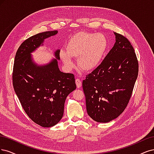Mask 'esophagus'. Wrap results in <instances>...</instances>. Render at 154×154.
<instances>
[{"instance_id": "esophagus-1", "label": "esophagus", "mask_w": 154, "mask_h": 154, "mask_svg": "<svg viewBox=\"0 0 154 154\" xmlns=\"http://www.w3.org/2000/svg\"><path fill=\"white\" fill-rule=\"evenodd\" d=\"M75 83H76V85H77V87L78 88H80L82 86V82L80 80V79H75Z\"/></svg>"}]
</instances>
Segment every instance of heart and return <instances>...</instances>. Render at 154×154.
Listing matches in <instances>:
<instances>
[{
	"mask_svg": "<svg viewBox=\"0 0 154 154\" xmlns=\"http://www.w3.org/2000/svg\"><path fill=\"white\" fill-rule=\"evenodd\" d=\"M107 48V39L103 34L79 32L68 40L67 51H60V57L68 69L73 68V57L77 58V64L81 70L90 72L101 63Z\"/></svg>",
	"mask_w": 154,
	"mask_h": 154,
	"instance_id": "b5f03b06",
	"label": "heart"
}]
</instances>
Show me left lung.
Here are the masks:
<instances>
[{"mask_svg": "<svg viewBox=\"0 0 154 154\" xmlns=\"http://www.w3.org/2000/svg\"><path fill=\"white\" fill-rule=\"evenodd\" d=\"M115 33L116 42L102 63L82 81L88 115L107 123L128 105L138 75V61L127 38Z\"/></svg>", "mask_w": 154, "mask_h": 154, "instance_id": "obj_1", "label": "left lung"}]
</instances>
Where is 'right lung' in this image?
Listing matches in <instances>:
<instances>
[{
    "mask_svg": "<svg viewBox=\"0 0 154 154\" xmlns=\"http://www.w3.org/2000/svg\"><path fill=\"white\" fill-rule=\"evenodd\" d=\"M57 33V31L43 32L25 40L17 50L13 65L14 91L27 116L43 127H52L61 120L66 98L76 89L73 74L59 70L56 59L38 66L31 56L43 45L45 39ZM59 52H55L58 60Z\"/></svg>",
    "mask_w": 154,
    "mask_h": 154,
    "instance_id": "right-lung-1",
    "label": "right lung"
}]
</instances>
